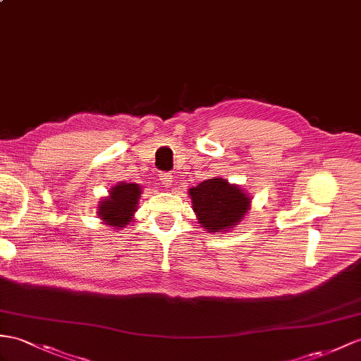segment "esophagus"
I'll use <instances>...</instances> for the list:
<instances>
[{
	"label": "esophagus",
	"mask_w": 361,
	"mask_h": 361,
	"mask_svg": "<svg viewBox=\"0 0 361 361\" xmlns=\"http://www.w3.org/2000/svg\"><path fill=\"white\" fill-rule=\"evenodd\" d=\"M159 180L164 187H171L173 185V176L171 173H161Z\"/></svg>",
	"instance_id": "obj_1"
}]
</instances>
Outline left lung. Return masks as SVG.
I'll list each match as a JSON object with an SVG mask.
<instances>
[{"mask_svg": "<svg viewBox=\"0 0 361 361\" xmlns=\"http://www.w3.org/2000/svg\"><path fill=\"white\" fill-rule=\"evenodd\" d=\"M192 209L208 233H221L233 228L248 213L251 199L226 180L216 178L200 182L190 190Z\"/></svg>", "mask_w": 361, "mask_h": 361, "instance_id": "1", "label": "left lung"}]
</instances>
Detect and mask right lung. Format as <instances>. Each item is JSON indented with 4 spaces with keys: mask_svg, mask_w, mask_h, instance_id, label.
Segmentation results:
<instances>
[{
    "mask_svg": "<svg viewBox=\"0 0 361 361\" xmlns=\"http://www.w3.org/2000/svg\"><path fill=\"white\" fill-rule=\"evenodd\" d=\"M139 195L140 187L137 183H119L113 187L110 196L101 202L99 216L102 221L107 225L118 226L119 230L124 228L136 211Z\"/></svg>",
    "mask_w": 361,
    "mask_h": 361,
    "instance_id": "obj_1",
    "label": "right lung"
}]
</instances>
